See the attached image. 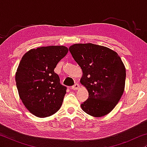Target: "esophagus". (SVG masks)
<instances>
[{
    "instance_id": "esophagus-1",
    "label": "esophagus",
    "mask_w": 147,
    "mask_h": 147,
    "mask_svg": "<svg viewBox=\"0 0 147 147\" xmlns=\"http://www.w3.org/2000/svg\"><path fill=\"white\" fill-rule=\"evenodd\" d=\"M79 88H80V86L78 85V84H76L75 85L73 86H72V87H71V89L73 90H77L79 89Z\"/></svg>"
}]
</instances>
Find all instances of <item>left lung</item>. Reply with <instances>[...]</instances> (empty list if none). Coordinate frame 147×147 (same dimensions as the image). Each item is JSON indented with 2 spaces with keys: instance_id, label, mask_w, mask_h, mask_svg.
<instances>
[{
  "instance_id": "left-lung-1",
  "label": "left lung",
  "mask_w": 147,
  "mask_h": 147,
  "mask_svg": "<svg viewBox=\"0 0 147 147\" xmlns=\"http://www.w3.org/2000/svg\"><path fill=\"white\" fill-rule=\"evenodd\" d=\"M69 50L81 67L80 83L89 94L82 109L97 118L110 113L125 87L126 69L121 58L110 48L92 43L74 44Z\"/></svg>"
}]
</instances>
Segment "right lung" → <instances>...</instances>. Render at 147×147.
<instances>
[{
  "label": "right lung",
  "mask_w": 147,
  "mask_h": 147,
  "mask_svg": "<svg viewBox=\"0 0 147 147\" xmlns=\"http://www.w3.org/2000/svg\"><path fill=\"white\" fill-rule=\"evenodd\" d=\"M67 52L63 45L41 47L29 50L20 61L15 74L19 97L37 117L50 116L61 108L66 87L54 69Z\"/></svg>",
  "instance_id": "add662e5"
}]
</instances>
